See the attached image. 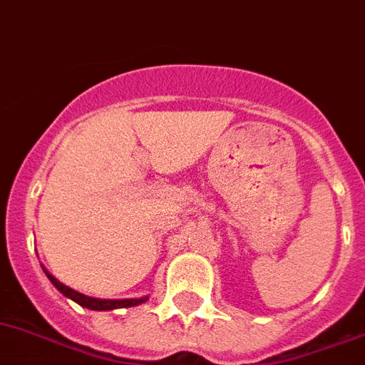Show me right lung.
Returning a JSON list of instances; mask_svg holds the SVG:
<instances>
[{
	"label": "right lung",
	"instance_id": "add662e5",
	"mask_svg": "<svg viewBox=\"0 0 365 365\" xmlns=\"http://www.w3.org/2000/svg\"><path fill=\"white\" fill-rule=\"evenodd\" d=\"M43 273L48 275V279L51 280L53 286L61 292L62 295H66L68 299L71 301H76L77 304L81 307L90 308V310H116V308H129V307H136V304H142L148 301V295L145 297H140V299H96V297H88L85 294H79L76 289H71L70 286L62 284L61 280H57L51 273L43 267Z\"/></svg>",
	"mask_w": 365,
	"mask_h": 365
}]
</instances>
